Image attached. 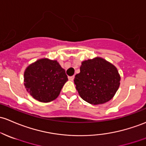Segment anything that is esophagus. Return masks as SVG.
I'll return each instance as SVG.
<instances>
[{
  "label": "esophagus",
  "mask_w": 146,
  "mask_h": 146,
  "mask_svg": "<svg viewBox=\"0 0 146 146\" xmlns=\"http://www.w3.org/2000/svg\"><path fill=\"white\" fill-rule=\"evenodd\" d=\"M68 79H69V80H70V81H73L74 79V76H68Z\"/></svg>",
  "instance_id": "obj_1"
}]
</instances>
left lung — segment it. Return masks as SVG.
<instances>
[{"label":"left lung","mask_w":146,"mask_h":146,"mask_svg":"<svg viewBox=\"0 0 146 146\" xmlns=\"http://www.w3.org/2000/svg\"><path fill=\"white\" fill-rule=\"evenodd\" d=\"M120 76L115 65L100 57L83 61L74 84L80 97L89 104H104L114 97Z\"/></svg>","instance_id":"1"}]
</instances>
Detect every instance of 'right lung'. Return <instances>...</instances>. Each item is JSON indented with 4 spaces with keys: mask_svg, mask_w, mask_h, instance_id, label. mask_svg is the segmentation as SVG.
Wrapping results in <instances>:
<instances>
[{
    "mask_svg": "<svg viewBox=\"0 0 146 146\" xmlns=\"http://www.w3.org/2000/svg\"><path fill=\"white\" fill-rule=\"evenodd\" d=\"M23 78L28 92L36 100L45 103L56 100L68 81L65 70L58 62L46 58L29 65Z\"/></svg>",
    "mask_w": 146,
    "mask_h": 146,
    "instance_id": "add662e5",
    "label": "right lung"
}]
</instances>
